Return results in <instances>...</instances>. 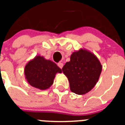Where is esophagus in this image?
<instances>
[{
    "label": "esophagus",
    "instance_id": "1",
    "mask_svg": "<svg viewBox=\"0 0 125 125\" xmlns=\"http://www.w3.org/2000/svg\"><path fill=\"white\" fill-rule=\"evenodd\" d=\"M57 66H59V68L62 69V67H63V63H62V62H59V63L57 64Z\"/></svg>",
    "mask_w": 125,
    "mask_h": 125
}]
</instances>
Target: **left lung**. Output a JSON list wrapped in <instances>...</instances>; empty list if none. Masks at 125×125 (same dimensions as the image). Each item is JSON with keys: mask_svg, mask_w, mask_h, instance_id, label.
Segmentation results:
<instances>
[{"mask_svg": "<svg viewBox=\"0 0 125 125\" xmlns=\"http://www.w3.org/2000/svg\"><path fill=\"white\" fill-rule=\"evenodd\" d=\"M68 78L70 89L77 94H84L95 86L102 71V65L93 53L80 49L71 55L62 69Z\"/></svg>", "mask_w": 125, "mask_h": 125, "instance_id": "left-lung-1", "label": "left lung"}]
</instances>
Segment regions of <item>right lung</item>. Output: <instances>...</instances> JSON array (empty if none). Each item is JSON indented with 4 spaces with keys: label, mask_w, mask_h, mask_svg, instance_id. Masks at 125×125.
Returning <instances> with one entry per match:
<instances>
[{
    "label": "right lung",
    "mask_w": 125,
    "mask_h": 125,
    "mask_svg": "<svg viewBox=\"0 0 125 125\" xmlns=\"http://www.w3.org/2000/svg\"><path fill=\"white\" fill-rule=\"evenodd\" d=\"M61 73L62 70L56 63L40 55L30 60L24 68V75L28 83L41 90L50 88L56 74Z\"/></svg>",
    "instance_id": "1"
}]
</instances>
